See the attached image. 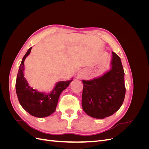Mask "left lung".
Returning <instances> with one entry per match:
<instances>
[{"mask_svg": "<svg viewBox=\"0 0 149 149\" xmlns=\"http://www.w3.org/2000/svg\"><path fill=\"white\" fill-rule=\"evenodd\" d=\"M112 53V68L109 71L98 78L83 80V109L94 118L104 119L114 114L124 100V69L120 57Z\"/></svg>", "mask_w": 149, "mask_h": 149, "instance_id": "obj_1", "label": "left lung"}]
</instances>
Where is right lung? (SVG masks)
I'll return each instance as SVG.
<instances>
[{
	"mask_svg": "<svg viewBox=\"0 0 149 149\" xmlns=\"http://www.w3.org/2000/svg\"><path fill=\"white\" fill-rule=\"evenodd\" d=\"M31 48L28 49L19 66L15 83L16 93L22 107L30 115L41 118L51 115L55 111L60 94L73 80L58 82L51 93L48 94L31 88L24 77L23 72L24 61L30 54Z\"/></svg>",
	"mask_w": 149,
	"mask_h": 149,
	"instance_id": "obj_1",
	"label": "right lung"
}]
</instances>
